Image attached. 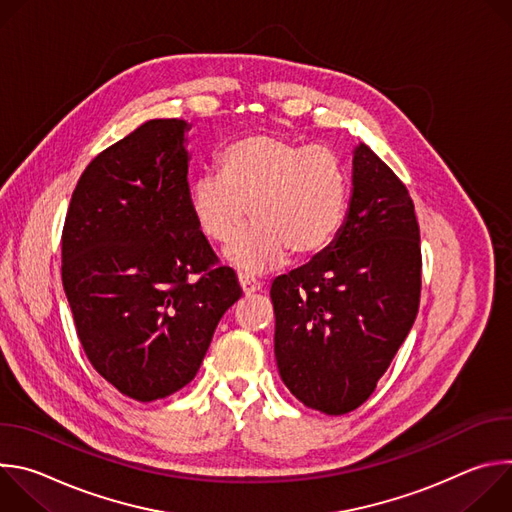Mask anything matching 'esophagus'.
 I'll list each match as a JSON object with an SVG mask.
<instances>
[{
  "label": "esophagus",
  "instance_id": "1",
  "mask_svg": "<svg viewBox=\"0 0 512 512\" xmlns=\"http://www.w3.org/2000/svg\"><path fill=\"white\" fill-rule=\"evenodd\" d=\"M239 285L243 289L245 296H251V294H257V291H261V283L249 275H239Z\"/></svg>",
  "mask_w": 512,
  "mask_h": 512
}]
</instances>
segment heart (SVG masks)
<instances>
[{
    "label": "heart",
    "instance_id": "obj_1",
    "mask_svg": "<svg viewBox=\"0 0 512 512\" xmlns=\"http://www.w3.org/2000/svg\"><path fill=\"white\" fill-rule=\"evenodd\" d=\"M221 172L190 182L188 208L212 243H229L249 210L255 223L225 251L243 273L281 267L289 251L312 259L336 239L348 200V176L340 158L322 145H304L273 133L237 139L218 160Z\"/></svg>",
    "mask_w": 512,
    "mask_h": 512
}]
</instances>
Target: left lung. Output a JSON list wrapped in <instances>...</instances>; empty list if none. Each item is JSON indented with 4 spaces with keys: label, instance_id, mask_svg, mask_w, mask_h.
Returning <instances> with one entry per match:
<instances>
[{
    "label": "left lung",
    "instance_id": "1",
    "mask_svg": "<svg viewBox=\"0 0 512 512\" xmlns=\"http://www.w3.org/2000/svg\"><path fill=\"white\" fill-rule=\"evenodd\" d=\"M419 294L413 200L395 172L360 143L336 239L271 285L281 381L306 407L328 415L360 407L407 338Z\"/></svg>",
    "mask_w": 512,
    "mask_h": 512
}]
</instances>
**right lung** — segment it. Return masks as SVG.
<instances>
[{"label":"right lung","instance_id":"add662e5","mask_svg":"<svg viewBox=\"0 0 512 512\" xmlns=\"http://www.w3.org/2000/svg\"><path fill=\"white\" fill-rule=\"evenodd\" d=\"M182 119H152L103 150L72 192L62 285L95 371L148 403L188 385L243 296L188 208Z\"/></svg>","mask_w":512,"mask_h":512}]
</instances>
